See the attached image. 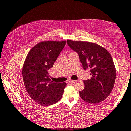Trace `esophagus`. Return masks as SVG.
<instances>
[{
	"instance_id": "esophagus-1",
	"label": "esophagus",
	"mask_w": 131,
	"mask_h": 131,
	"mask_svg": "<svg viewBox=\"0 0 131 131\" xmlns=\"http://www.w3.org/2000/svg\"><path fill=\"white\" fill-rule=\"evenodd\" d=\"M77 82V80H70L69 81V82H70V83H75V82Z\"/></svg>"
}]
</instances>
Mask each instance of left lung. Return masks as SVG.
<instances>
[{
  "instance_id": "left-lung-1",
  "label": "left lung",
  "mask_w": 131,
  "mask_h": 131,
  "mask_svg": "<svg viewBox=\"0 0 131 131\" xmlns=\"http://www.w3.org/2000/svg\"><path fill=\"white\" fill-rule=\"evenodd\" d=\"M70 48L79 56L83 69H90L91 78L83 80L85 87L79 95L85 101L97 104L109 96L115 84V68L106 49L88 41H66Z\"/></svg>"
}]
</instances>
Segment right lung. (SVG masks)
Instances as JSON below:
<instances>
[{"mask_svg":"<svg viewBox=\"0 0 131 131\" xmlns=\"http://www.w3.org/2000/svg\"><path fill=\"white\" fill-rule=\"evenodd\" d=\"M65 44L66 41L38 43L30 50L25 61L23 68L25 87L31 98L39 104H54L62 96L66 83L52 81L48 71Z\"/></svg>","mask_w":131,"mask_h":131,"instance_id":"1","label":"right lung"}]
</instances>
